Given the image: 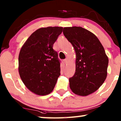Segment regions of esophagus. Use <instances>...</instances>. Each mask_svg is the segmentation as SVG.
<instances>
[{
    "instance_id": "obj_1",
    "label": "esophagus",
    "mask_w": 121,
    "mask_h": 121,
    "mask_svg": "<svg viewBox=\"0 0 121 121\" xmlns=\"http://www.w3.org/2000/svg\"><path fill=\"white\" fill-rule=\"evenodd\" d=\"M63 62H64V63L65 64L67 63V62H68V59H67V58L65 59H64V60H63Z\"/></svg>"
}]
</instances>
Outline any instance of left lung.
<instances>
[{
  "label": "left lung",
  "instance_id": "8db88e82",
  "mask_svg": "<svg viewBox=\"0 0 121 121\" xmlns=\"http://www.w3.org/2000/svg\"><path fill=\"white\" fill-rule=\"evenodd\" d=\"M63 34L76 52V72L69 78L72 91L81 96L93 93L106 79L108 58L96 36L81 27H64Z\"/></svg>",
  "mask_w": 121,
  "mask_h": 121
}]
</instances>
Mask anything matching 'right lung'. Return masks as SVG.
Masks as SVG:
<instances>
[{"instance_id": "1", "label": "right lung", "mask_w": 121, "mask_h": 121, "mask_svg": "<svg viewBox=\"0 0 121 121\" xmlns=\"http://www.w3.org/2000/svg\"><path fill=\"white\" fill-rule=\"evenodd\" d=\"M62 27L48 26L37 29L22 47L18 70L26 87L39 95L51 93L60 75V62L53 44Z\"/></svg>"}]
</instances>
